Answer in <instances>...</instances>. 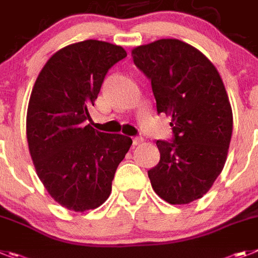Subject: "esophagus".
Here are the masks:
<instances>
[{"label": "esophagus", "instance_id": "esophagus-1", "mask_svg": "<svg viewBox=\"0 0 258 258\" xmlns=\"http://www.w3.org/2000/svg\"><path fill=\"white\" fill-rule=\"evenodd\" d=\"M142 142H144V138H142V137H133V145H134V146L141 145Z\"/></svg>", "mask_w": 258, "mask_h": 258}]
</instances>
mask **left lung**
I'll return each instance as SVG.
<instances>
[{"label":"left lung","instance_id":"obj_1","mask_svg":"<svg viewBox=\"0 0 258 258\" xmlns=\"http://www.w3.org/2000/svg\"><path fill=\"white\" fill-rule=\"evenodd\" d=\"M151 81L158 113L172 116L173 138L156 141L160 160L149 171L155 193L172 205L196 201L221 175L232 136V109L208 57L177 39L132 50Z\"/></svg>","mask_w":258,"mask_h":258}]
</instances>
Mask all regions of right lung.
I'll use <instances>...</instances> for the list:
<instances>
[{
    "label": "right lung",
    "instance_id": "obj_1",
    "mask_svg": "<svg viewBox=\"0 0 258 258\" xmlns=\"http://www.w3.org/2000/svg\"><path fill=\"white\" fill-rule=\"evenodd\" d=\"M125 57L124 48L105 41L70 44L47 61L31 92V158L50 197L69 210H92L109 197L114 172L133 142L86 124L105 74Z\"/></svg>",
    "mask_w": 258,
    "mask_h": 258
}]
</instances>
